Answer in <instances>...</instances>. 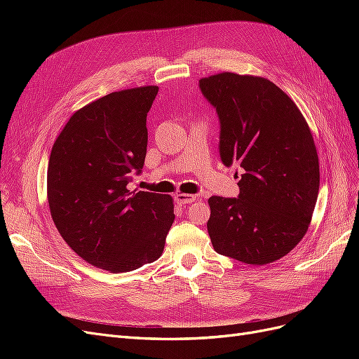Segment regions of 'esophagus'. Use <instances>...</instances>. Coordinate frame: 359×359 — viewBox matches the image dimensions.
Masks as SVG:
<instances>
[{"label": "esophagus", "instance_id": "obj_1", "mask_svg": "<svg viewBox=\"0 0 359 359\" xmlns=\"http://www.w3.org/2000/svg\"><path fill=\"white\" fill-rule=\"evenodd\" d=\"M175 201L180 205H189V203H193L194 201H196V196H194V194H187V193H177Z\"/></svg>", "mask_w": 359, "mask_h": 359}]
</instances>
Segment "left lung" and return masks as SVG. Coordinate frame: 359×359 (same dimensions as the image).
I'll list each match as a JSON object with an SVG mask.
<instances>
[{
    "label": "left lung",
    "mask_w": 359,
    "mask_h": 359,
    "mask_svg": "<svg viewBox=\"0 0 359 359\" xmlns=\"http://www.w3.org/2000/svg\"><path fill=\"white\" fill-rule=\"evenodd\" d=\"M199 86L220 118L222 161L244 169L240 196L208 199L212 247L248 265L276 262L307 233L316 206L311 130L295 102L262 76L223 72Z\"/></svg>",
    "instance_id": "1"
}]
</instances>
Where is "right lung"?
Returning a JSON list of instances; mask_svg holds the SVG:
<instances>
[{"label":"right lung","instance_id":"obj_1","mask_svg":"<svg viewBox=\"0 0 359 359\" xmlns=\"http://www.w3.org/2000/svg\"><path fill=\"white\" fill-rule=\"evenodd\" d=\"M158 86L100 97L76 111L53 142L48 203L62 240L85 262L128 273L157 260L175 219L169 194L130 191L147 156V114Z\"/></svg>","mask_w":359,"mask_h":359}]
</instances>
